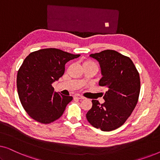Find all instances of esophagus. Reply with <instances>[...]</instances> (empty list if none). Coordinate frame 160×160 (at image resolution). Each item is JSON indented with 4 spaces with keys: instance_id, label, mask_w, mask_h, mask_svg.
<instances>
[{
    "instance_id": "obj_1",
    "label": "esophagus",
    "mask_w": 160,
    "mask_h": 160,
    "mask_svg": "<svg viewBox=\"0 0 160 160\" xmlns=\"http://www.w3.org/2000/svg\"><path fill=\"white\" fill-rule=\"evenodd\" d=\"M74 98H77V99H79V100L84 99V97H83V96H81V95H76L75 96H74Z\"/></svg>"
}]
</instances>
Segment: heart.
<instances>
[{"instance_id": "obj_1", "label": "heart", "mask_w": 160, "mask_h": 160, "mask_svg": "<svg viewBox=\"0 0 160 160\" xmlns=\"http://www.w3.org/2000/svg\"><path fill=\"white\" fill-rule=\"evenodd\" d=\"M87 65H92V66H95L97 68V65H96L95 62H94L93 61L91 60H87L85 61L84 63V66H87Z\"/></svg>"}]
</instances>
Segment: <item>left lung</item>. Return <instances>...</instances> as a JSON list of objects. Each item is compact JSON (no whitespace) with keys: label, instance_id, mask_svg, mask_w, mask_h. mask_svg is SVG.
Returning <instances> with one entry per match:
<instances>
[{"label":"left lung","instance_id":"8db88e82","mask_svg":"<svg viewBox=\"0 0 160 160\" xmlns=\"http://www.w3.org/2000/svg\"><path fill=\"white\" fill-rule=\"evenodd\" d=\"M100 63L102 77L99 85L108 90L105 102L92 100V107L86 117L94 128L111 131L121 127L136 106L141 89L138 70L128 57L111 49L91 54Z\"/></svg>","mask_w":160,"mask_h":160}]
</instances>
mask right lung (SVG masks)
<instances>
[{
  "mask_svg": "<svg viewBox=\"0 0 160 160\" xmlns=\"http://www.w3.org/2000/svg\"><path fill=\"white\" fill-rule=\"evenodd\" d=\"M80 54L49 48L31 52L23 61L17 77L19 98L32 119L42 124L58 119L71 96L56 92L52 84L62 76L65 65Z\"/></svg>",
  "mask_w": 160,
  "mask_h": 160,
  "instance_id": "add662e5",
  "label": "right lung"
}]
</instances>
